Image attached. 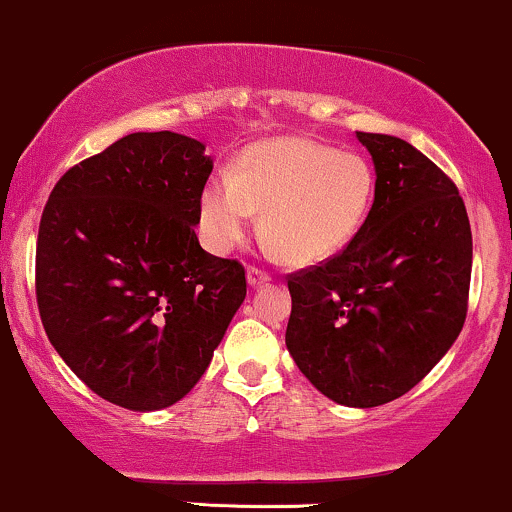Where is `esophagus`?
<instances>
[{
	"mask_svg": "<svg viewBox=\"0 0 512 512\" xmlns=\"http://www.w3.org/2000/svg\"><path fill=\"white\" fill-rule=\"evenodd\" d=\"M269 272H265V269H260V267H247V284L250 286H260V284H267L269 282Z\"/></svg>",
	"mask_w": 512,
	"mask_h": 512,
	"instance_id": "1",
	"label": "esophagus"
}]
</instances>
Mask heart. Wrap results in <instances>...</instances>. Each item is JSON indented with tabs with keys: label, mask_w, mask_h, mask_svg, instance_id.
<instances>
[{
	"label": "heart",
	"mask_w": 512,
	"mask_h": 512,
	"mask_svg": "<svg viewBox=\"0 0 512 512\" xmlns=\"http://www.w3.org/2000/svg\"><path fill=\"white\" fill-rule=\"evenodd\" d=\"M374 170L362 155L303 136L252 143L233 174L201 192V233L216 252L233 250L262 211L260 230L284 260L313 265L362 230L374 204Z\"/></svg>",
	"instance_id": "b5f03b06"
}]
</instances>
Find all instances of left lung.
Segmentation results:
<instances>
[{"mask_svg": "<svg viewBox=\"0 0 512 512\" xmlns=\"http://www.w3.org/2000/svg\"><path fill=\"white\" fill-rule=\"evenodd\" d=\"M374 204L338 255L291 272L286 347L320 393L374 408L411 391L469 308L471 228L457 184L411 143L357 131Z\"/></svg>", "mask_w": 512, "mask_h": 512, "instance_id": "obj_1", "label": "left lung"}]
</instances>
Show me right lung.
I'll return each instance as SVG.
<instances>
[{"mask_svg":"<svg viewBox=\"0 0 512 512\" xmlns=\"http://www.w3.org/2000/svg\"><path fill=\"white\" fill-rule=\"evenodd\" d=\"M199 140L131 133L70 167L43 209L36 299L84 384L128 411L194 389L245 299V267L199 245L213 170Z\"/></svg>","mask_w":512,"mask_h":512,"instance_id":"1","label":"right lung"}]
</instances>
